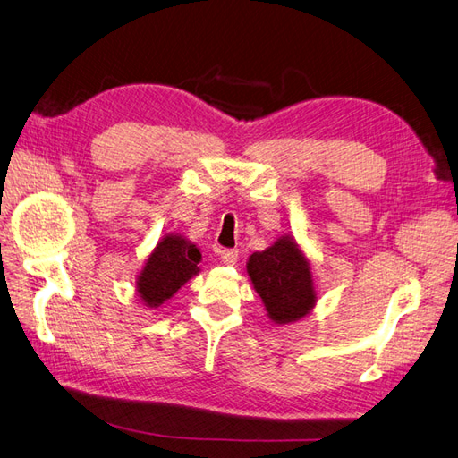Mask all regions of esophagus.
<instances>
[{
	"label": "esophagus",
	"instance_id": "34e87169",
	"mask_svg": "<svg viewBox=\"0 0 458 458\" xmlns=\"http://www.w3.org/2000/svg\"><path fill=\"white\" fill-rule=\"evenodd\" d=\"M221 259H224V264H227V266H234L239 262V250H234V249L221 250Z\"/></svg>",
	"mask_w": 458,
	"mask_h": 458
}]
</instances>
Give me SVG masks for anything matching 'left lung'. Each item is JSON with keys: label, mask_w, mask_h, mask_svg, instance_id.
<instances>
[{"label": "left lung", "mask_w": 458, "mask_h": 458, "mask_svg": "<svg viewBox=\"0 0 458 458\" xmlns=\"http://www.w3.org/2000/svg\"><path fill=\"white\" fill-rule=\"evenodd\" d=\"M256 293L276 324L304 318L316 304L310 262L291 237H281L246 264Z\"/></svg>", "instance_id": "8db88e82"}]
</instances>
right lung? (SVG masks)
Here are the masks:
<instances>
[{
  "mask_svg": "<svg viewBox=\"0 0 458 458\" xmlns=\"http://www.w3.org/2000/svg\"><path fill=\"white\" fill-rule=\"evenodd\" d=\"M202 259L196 244L181 234H165L140 271L137 291L146 306L157 308L200 271Z\"/></svg>",
  "mask_w": 458,
  "mask_h": 458,
  "instance_id": "1",
  "label": "right lung"
}]
</instances>
